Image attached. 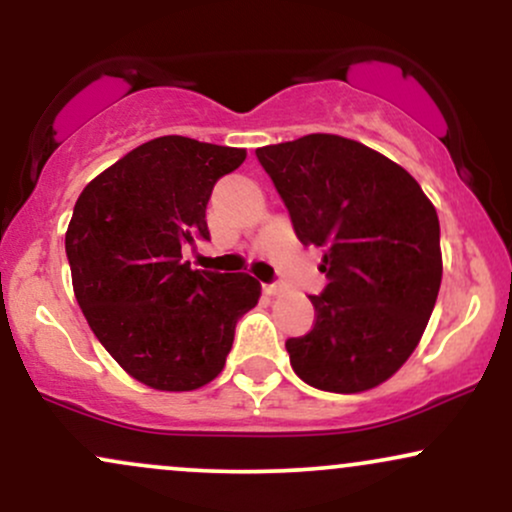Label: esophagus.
Listing matches in <instances>:
<instances>
[{"mask_svg": "<svg viewBox=\"0 0 512 512\" xmlns=\"http://www.w3.org/2000/svg\"><path fill=\"white\" fill-rule=\"evenodd\" d=\"M262 289H264V293H267V296H276V293L284 291V286H281V284H264Z\"/></svg>", "mask_w": 512, "mask_h": 512, "instance_id": "obj_1", "label": "esophagus"}]
</instances>
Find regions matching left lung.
<instances>
[{"label":"left lung","instance_id":"8db88e82","mask_svg":"<svg viewBox=\"0 0 512 512\" xmlns=\"http://www.w3.org/2000/svg\"><path fill=\"white\" fill-rule=\"evenodd\" d=\"M257 161L303 245L325 250L315 325L286 339L303 383L363 392L411 356L436 305L443 257L433 204L395 161L337 134L262 146Z\"/></svg>","mask_w":512,"mask_h":512}]
</instances>
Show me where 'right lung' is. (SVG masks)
I'll return each mask as SVG.
<instances>
[{"label": "right lung", "instance_id": "add662e5", "mask_svg": "<svg viewBox=\"0 0 512 512\" xmlns=\"http://www.w3.org/2000/svg\"><path fill=\"white\" fill-rule=\"evenodd\" d=\"M243 161L245 149L158 137L103 170L74 204L64 248L79 308L105 351L154 390L211 383L238 320L260 301L250 274L182 262L185 245L209 238L216 180Z\"/></svg>", "mask_w": 512, "mask_h": 512}]
</instances>
